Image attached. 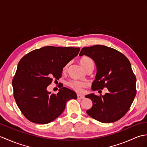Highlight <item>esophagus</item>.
<instances>
[{
    "mask_svg": "<svg viewBox=\"0 0 147 147\" xmlns=\"http://www.w3.org/2000/svg\"><path fill=\"white\" fill-rule=\"evenodd\" d=\"M77 97L78 99H83L85 98V96L83 95H80V94H78L77 95Z\"/></svg>",
    "mask_w": 147,
    "mask_h": 147,
    "instance_id": "esophagus-1",
    "label": "esophagus"
}]
</instances>
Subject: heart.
<instances>
[{
	"label": "heart",
	"instance_id": "b5f03b06",
	"mask_svg": "<svg viewBox=\"0 0 147 147\" xmlns=\"http://www.w3.org/2000/svg\"><path fill=\"white\" fill-rule=\"evenodd\" d=\"M80 63L84 69H85L88 64L93 63V61L90 58L87 57H83L82 58L80 59ZM67 69V65H66V66L64 67V71H65ZM67 84L71 88H73L74 90H75L76 92L78 93H82L83 92V88H85V87H86V84L85 83L79 82V81H76V80L70 81V82H69L67 83Z\"/></svg>",
	"mask_w": 147,
	"mask_h": 147
}]
</instances>
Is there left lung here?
Wrapping results in <instances>:
<instances>
[{"label": "left lung", "instance_id": "1", "mask_svg": "<svg viewBox=\"0 0 147 147\" xmlns=\"http://www.w3.org/2000/svg\"><path fill=\"white\" fill-rule=\"evenodd\" d=\"M84 55L92 58L96 64V74L92 89L106 87L109 91L102 96L94 93L86 95L93 102L86 113L104 123L120 119L128 111L136 93V79L129 61L116 50L100 45L83 48L79 55Z\"/></svg>", "mask_w": 147, "mask_h": 147}]
</instances>
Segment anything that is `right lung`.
I'll use <instances>...</instances> for the list:
<instances>
[{
  "label": "right lung",
  "instance_id": "1",
  "mask_svg": "<svg viewBox=\"0 0 147 147\" xmlns=\"http://www.w3.org/2000/svg\"><path fill=\"white\" fill-rule=\"evenodd\" d=\"M80 49L47 46L24 55L19 62L12 80L14 97L28 119L36 124H47L59 117L76 93L65 87L51 94L47 86L53 78L59 80L63 68L78 55Z\"/></svg>",
  "mask_w": 147,
  "mask_h": 147
}]
</instances>
